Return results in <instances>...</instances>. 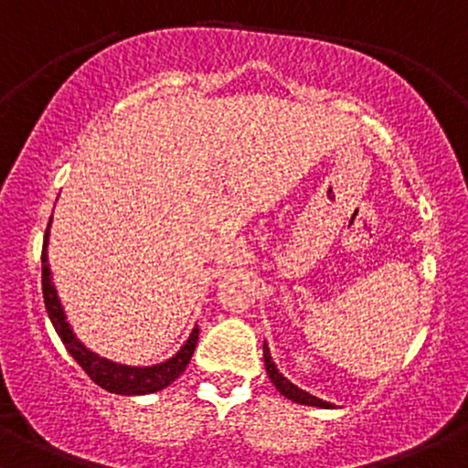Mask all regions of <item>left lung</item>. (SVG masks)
Returning <instances> with one entry per match:
<instances>
[{
  "label": "left lung",
  "instance_id": "1",
  "mask_svg": "<svg viewBox=\"0 0 468 468\" xmlns=\"http://www.w3.org/2000/svg\"><path fill=\"white\" fill-rule=\"evenodd\" d=\"M263 362H266V370H268V377L270 381H272L274 388L283 395L285 399H290V401L294 403H301V405H312V408H323V410H335L337 405L335 403H329V401H323V399L309 395L307 390H303V388H298L296 384H292V381L285 377L281 370L277 368V364H274L272 359V353H270V346L263 342Z\"/></svg>",
  "mask_w": 468,
  "mask_h": 468
}]
</instances>
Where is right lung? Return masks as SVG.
I'll use <instances>...</instances> for the list:
<instances>
[{"instance_id": "add662e5", "label": "right lung", "mask_w": 468, "mask_h": 468, "mask_svg": "<svg viewBox=\"0 0 468 468\" xmlns=\"http://www.w3.org/2000/svg\"><path fill=\"white\" fill-rule=\"evenodd\" d=\"M49 227H52V219H49L48 230H45L43 239V301L45 309H48V316L52 320L56 334H58L60 340L69 356L80 364V368L87 373L91 379L104 390L112 392V395H123V397H139V395H152V392H159L163 388H167L172 381H176L180 375L187 368L191 356H194L196 342H198V324H194L191 334L185 345L178 348L176 353L170 359L152 366H128V364H117L111 362L98 353L91 351L89 346H84L80 337L76 335L73 326L67 320L65 307L60 303L58 292H56L52 270H49L48 263V244H49Z\"/></svg>"}]
</instances>
